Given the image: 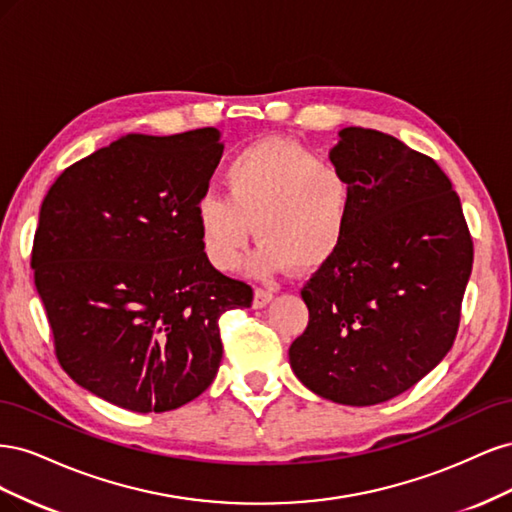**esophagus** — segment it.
<instances>
[{
	"label": "esophagus",
	"mask_w": 512,
	"mask_h": 512,
	"mask_svg": "<svg viewBox=\"0 0 512 512\" xmlns=\"http://www.w3.org/2000/svg\"><path fill=\"white\" fill-rule=\"evenodd\" d=\"M271 301H273V292L271 290H267V288H256L254 290V301H252L254 309L267 307Z\"/></svg>",
	"instance_id": "esophagus-1"
}]
</instances>
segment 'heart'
Listing matches in <instances>:
<instances>
[{
  "label": "heart",
  "instance_id": "b5f03b06",
  "mask_svg": "<svg viewBox=\"0 0 512 512\" xmlns=\"http://www.w3.org/2000/svg\"><path fill=\"white\" fill-rule=\"evenodd\" d=\"M228 196L205 194L194 207L200 245L215 269L232 271L256 228L262 241L245 271L271 277L331 262L348 235L352 183L344 168L288 138H262L224 170Z\"/></svg>",
  "mask_w": 512,
  "mask_h": 512
}]
</instances>
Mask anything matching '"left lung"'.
<instances>
[{
  "label": "left lung",
  "instance_id": "8db88e82",
  "mask_svg": "<svg viewBox=\"0 0 512 512\" xmlns=\"http://www.w3.org/2000/svg\"><path fill=\"white\" fill-rule=\"evenodd\" d=\"M329 158L352 183L348 235L301 290L307 329L290 367L344 406L389 401L451 350L472 239L442 168L395 136L344 128Z\"/></svg>",
  "mask_w": 512,
  "mask_h": 512
}]
</instances>
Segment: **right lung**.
I'll return each mask as SVG.
<instances>
[{"label":"right lung","mask_w":512,"mask_h":512,"mask_svg":"<svg viewBox=\"0 0 512 512\" xmlns=\"http://www.w3.org/2000/svg\"><path fill=\"white\" fill-rule=\"evenodd\" d=\"M222 151L215 128L126 134L42 200L32 269L57 359L108 404H188L218 374L220 316L252 305V288L207 260L194 218Z\"/></svg>","instance_id":"right-lung-1"}]
</instances>
